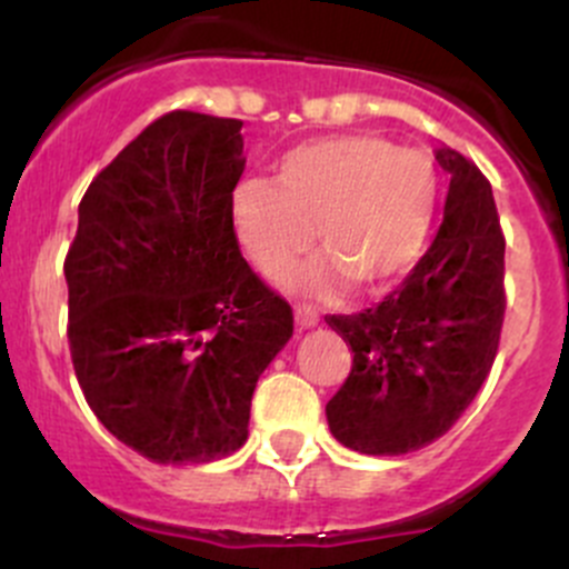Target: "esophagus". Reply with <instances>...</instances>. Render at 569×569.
I'll list each match as a JSON object with an SVG mask.
<instances>
[{
  "instance_id": "1",
  "label": "esophagus",
  "mask_w": 569,
  "mask_h": 569,
  "mask_svg": "<svg viewBox=\"0 0 569 569\" xmlns=\"http://www.w3.org/2000/svg\"><path fill=\"white\" fill-rule=\"evenodd\" d=\"M295 321L300 327H313V325H319V313H317V308H311V306H295Z\"/></svg>"
}]
</instances>
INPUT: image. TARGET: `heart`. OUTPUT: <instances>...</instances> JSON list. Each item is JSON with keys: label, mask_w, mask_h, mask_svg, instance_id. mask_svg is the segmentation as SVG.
I'll return each instance as SVG.
<instances>
[{"label": "heart", "mask_w": 569, "mask_h": 569, "mask_svg": "<svg viewBox=\"0 0 569 569\" xmlns=\"http://www.w3.org/2000/svg\"><path fill=\"white\" fill-rule=\"evenodd\" d=\"M435 176L423 157L377 137H343L286 153L274 183L250 178L233 192L239 239L267 278L289 272L317 231L319 252L358 289L399 274L421 248ZM330 286L327 269L289 278Z\"/></svg>", "instance_id": "obj_1"}]
</instances>
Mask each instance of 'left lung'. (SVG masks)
I'll list each match as a JSON object with an SVG mask.
<instances>
[{"instance_id":"8db88e82","label":"left lung","mask_w":569,"mask_h":569,"mask_svg":"<svg viewBox=\"0 0 569 569\" xmlns=\"http://www.w3.org/2000/svg\"><path fill=\"white\" fill-rule=\"evenodd\" d=\"M438 162L451 181L427 252L375 308L325 317L352 347L327 423L360 455H410L443 438L485 386L501 341L507 239L492 187L460 151L440 148Z\"/></svg>"}]
</instances>
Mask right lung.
<instances>
[{"label":"right lung","mask_w":569,"mask_h":569,"mask_svg":"<svg viewBox=\"0 0 569 569\" xmlns=\"http://www.w3.org/2000/svg\"><path fill=\"white\" fill-rule=\"evenodd\" d=\"M242 120L173 109L90 181L66 256L68 343L90 410L137 455L214 462L295 332L233 231Z\"/></svg>","instance_id":"obj_1"}]
</instances>
